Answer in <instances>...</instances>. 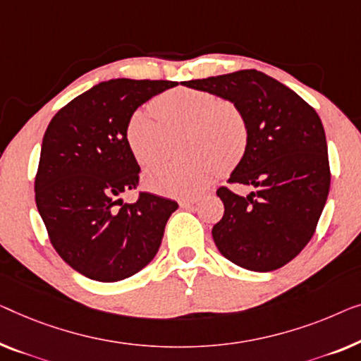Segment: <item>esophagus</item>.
Listing matches in <instances>:
<instances>
[{
	"label": "esophagus",
	"instance_id": "obj_1",
	"mask_svg": "<svg viewBox=\"0 0 361 361\" xmlns=\"http://www.w3.org/2000/svg\"><path fill=\"white\" fill-rule=\"evenodd\" d=\"M200 200V197H190V198H182V200L179 202V205L182 208H189L192 205H195V203Z\"/></svg>",
	"mask_w": 361,
	"mask_h": 361
}]
</instances>
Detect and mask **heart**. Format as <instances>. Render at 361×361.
Listing matches in <instances>:
<instances>
[{"mask_svg":"<svg viewBox=\"0 0 361 361\" xmlns=\"http://www.w3.org/2000/svg\"><path fill=\"white\" fill-rule=\"evenodd\" d=\"M185 128V159H161L145 171V184L176 197L195 195L223 172L241 163L249 145L243 109L216 94L177 87L154 99L153 109H137L125 125V140L138 164L161 154L168 132Z\"/></svg>","mask_w":361,"mask_h":361,"instance_id":"heart-1","label":"heart"}]
</instances>
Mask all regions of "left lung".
I'll list each match as a JSON object with an SVG mask.
<instances>
[{
	"label": "left lung",
	"mask_w": 361,
	"mask_h": 361,
	"mask_svg": "<svg viewBox=\"0 0 361 361\" xmlns=\"http://www.w3.org/2000/svg\"><path fill=\"white\" fill-rule=\"evenodd\" d=\"M184 85L234 101L249 123V145L229 184L255 187L247 197L219 187L223 218L212 234L239 267L270 271L305 249L331 187L326 133L314 109L290 87L257 70Z\"/></svg>",
	"instance_id": "left-lung-1"
}]
</instances>
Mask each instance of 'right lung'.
I'll use <instances>...</instances> for the list:
<instances>
[{
	"label": "right lung",
	"instance_id": "obj_1",
	"mask_svg": "<svg viewBox=\"0 0 361 361\" xmlns=\"http://www.w3.org/2000/svg\"><path fill=\"white\" fill-rule=\"evenodd\" d=\"M177 86L163 80L99 82L50 120L35 174V203L54 249L71 269L97 281L128 279L158 252L177 203L140 184V166L125 140L130 114Z\"/></svg>",
	"mask_w": 361,
	"mask_h": 361
}]
</instances>
